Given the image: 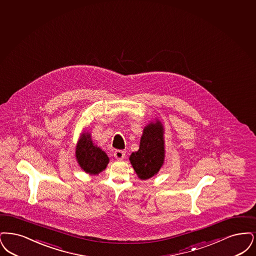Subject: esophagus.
Masks as SVG:
<instances>
[{
  "label": "esophagus",
  "instance_id": "esophagus-1",
  "mask_svg": "<svg viewBox=\"0 0 256 256\" xmlns=\"http://www.w3.org/2000/svg\"><path fill=\"white\" fill-rule=\"evenodd\" d=\"M114 156L116 160H122L125 156V152L123 150H116L114 153Z\"/></svg>",
  "mask_w": 256,
  "mask_h": 256
}]
</instances>
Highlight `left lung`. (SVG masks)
Masks as SVG:
<instances>
[{"instance_id": "obj_1", "label": "left lung", "mask_w": 256, "mask_h": 256, "mask_svg": "<svg viewBox=\"0 0 256 256\" xmlns=\"http://www.w3.org/2000/svg\"><path fill=\"white\" fill-rule=\"evenodd\" d=\"M164 160L162 128L160 123L149 124L144 130L138 151L132 153L130 162L142 180L153 177L160 170Z\"/></svg>"}]
</instances>
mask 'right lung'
Instances as JSON below:
<instances>
[{"label":"right lung","instance_id":"1","mask_svg":"<svg viewBox=\"0 0 256 256\" xmlns=\"http://www.w3.org/2000/svg\"><path fill=\"white\" fill-rule=\"evenodd\" d=\"M76 158L85 172L94 175L104 170L109 162L106 153L94 145L90 134L81 136L76 146Z\"/></svg>","mask_w":256,"mask_h":256}]
</instances>
